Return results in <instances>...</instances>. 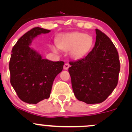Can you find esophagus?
I'll use <instances>...</instances> for the list:
<instances>
[{
	"mask_svg": "<svg viewBox=\"0 0 132 132\" xmlns=\"http://www.w3.org/2000/svg\"><path fill=\"white\" fill-rule=\"evenodd\" d=\"M69 67H70V65H69V64H64V70H67L69 68Z\"/></svg>",
	"mask_w": 132,
	"mask_h": 132,
	"instance_id": "esophagus-1",
	"label": "esophagus"
}]
</instances>
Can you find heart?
Segmentation results:
<instances>
[{
    "label": "heart",
    "instance_id": "b5f03b06",
    "mask_svg": "<svg viewBox=\"0 0 132 132\" xmlns=\"http://www.w3.org/2000/svg\"><path fill=\"white\" fill-rule=\"evenodd\" d=\"M57 45L61 50L70 51V55L73 59H79L84 57L93 45V39L91 36L81 32L65 34L57 40ZM54 52L57 53L59 48L55 45H51Z\"/></svg>",
    "mask_w": 132,
    "mask_h": 132
}]
</instances>
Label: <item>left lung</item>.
<instances>
[{
    "label": "left lung",
    "instance_id": "1",
    "mask_svg": "<svg viewBox=\"0 0 132 132\" xmlns=\"http://www.w3.org/2000/svg\"><path fill=\"white\" fill-rule=\"evenodd\" d=\"M96 42L85 58L70 62L68 71L73 91L77 100L87 104L105 100L117 86L120 62L113 43L96 29Z\"/></svg>",
    "mask_w": 132,
    "mask_h": 132
}]
</instances>
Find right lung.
Segmentation results:
<instances>
[{
    "mask_svg": "<svg viewBox=\"0 0 132 132\" xmlns=\"http://www.w3.org/2000/svg\"><path fill=\"white\" fill-rule=\"evenodd\" d=\"M50 30L35 27L22 36L13 46L9 61L11 84L20 99L36 104L50 97L53 82L62 71L63 61H50L30 45L35 38Z\"/></svg>",
    "mask_w": 132,
    "mask_h": 132,
    "instance_id": "add662e5",
    "label": "right lung"
}]
</instances>
